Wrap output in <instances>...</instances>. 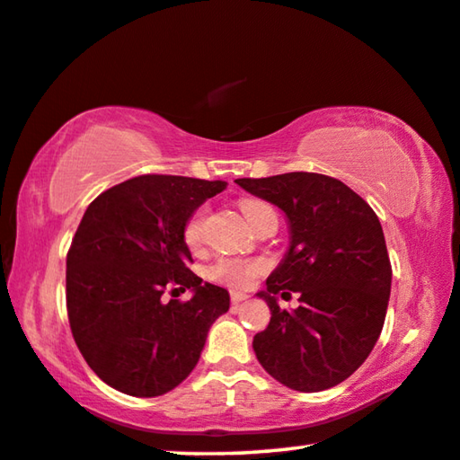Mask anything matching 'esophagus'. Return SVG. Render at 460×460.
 I'll list each match as a JSON object with an SVG mask.
<instances>
[{
	"label": "esophagus",
	"instance_id": "1",
	"mask_svg": "<svg viewBox=\"0 0 460 460\" xmlns=\"http://www.w3.org/2000/svg\"><path fill=\"white\" fill-rule=\"evenodd\" d=\"M245 298H250L245 293H237V290H231V303L233 305H239L242 301H245Z\"/></svg>",
	"mask_w": 460,
	"mask_h": 460
}]
</instances>
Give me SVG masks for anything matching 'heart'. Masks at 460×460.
Returning <instances> with one entry per match:
<instances>
[{"label":"heart","instance_id":"b5f03b06","mask_svg":"<svg viewBox=\"0 0 460 460\" xmlns=\"http://www.w3.org/2000/svg\"><path fill=\"white\" fill-rule=\"evenodd\" d=\"M242 208L245 217L250 218L253 225L258 218L270 210L268 204L260 200H243ZM204 217H207V208L199 207L194 213L186 218L184 229H181V237L188 247H199L202 243L204 233ZM266 272V264L261 260H239V258H218L207 268V276L210 280L227 284L233 288H245L258 279L260 274Z\"/></svg>","mask_w":460,"mask_h":460}]
</instances>
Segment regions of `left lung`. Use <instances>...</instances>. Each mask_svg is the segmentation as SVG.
I'll return each instance as SVG.
<instances>
[{"label":"left lung","mask_w":460,"mask_h":460,"mask_svg":"<svg viewBox=\"0 0 460 460\" xmlns=\"http://www.w3.org/2000/svg\"><path fill=\"white\" fill-rule=\"evenodd\" d=\"M243 190L284 210L290 247L260 296L272 317L253 338L261 367L303 393L335 387L368 358L391 295L383 227L368 202L344 181L311 172L239 178ZM302 295L295 312L275 295Z\"/></svg>","instance_id":"left-lung-1"}]
</instances>
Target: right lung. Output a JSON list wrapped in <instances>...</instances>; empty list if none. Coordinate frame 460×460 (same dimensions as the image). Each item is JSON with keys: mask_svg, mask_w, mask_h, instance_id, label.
Segmentation results:
<instances>
[{"mask_svg": "<svg viewBox=\"0 0 460 460\" xmlns=\"http://www.w3.org/2000/svg\"><path fill=\"white\" fill-rule=\"evenodd\" d=\"M225 181L184 176L130 178L84 213L67 252V315L90 368L112 389L157 397L192 373L229 293L199 279L181 229ZM195 290L190 302L163 293Z\"/></svg>", "mask_w": 460, "mask_h": 460, "instance_id": "1", "label": "right lung"}]
</instances>
